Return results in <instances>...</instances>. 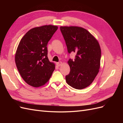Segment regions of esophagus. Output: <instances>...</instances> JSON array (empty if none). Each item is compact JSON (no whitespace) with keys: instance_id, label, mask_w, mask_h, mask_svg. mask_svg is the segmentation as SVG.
<instances>
[{"instance_id":"1","label":"esophagus","mask_w":123,"mask_h":123,"mask_svg":"<svg viewBox=\"0 0 123 123\" xmlns=\"http://www.w3.org/2000/svg\"><path fill=\"white\" fill-rule=\"evenodd\" d=\"M62 64V62H56V65L57 66H60Z\"/></svg>"}]
</instances>
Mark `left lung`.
I'll return each instance as SVG.
<instances>
[{
    "instance_id": "1",
    "label": "left lung",
    "mask_w": 123,
    "mask_h": 123,
    "mask_svg": "<svg viewBox=\"0 0 123 123\" xmlns=\"http://www.w3.org/2000/svg\"><path fill=\"white\" fill-rule=\"evenodd\" d=\"M69 53H76L74 60L69 59L70 68L66 80L70 86L83 89L89 86L98 75L101 50L98 41L85 29L75 26L61 27Z\"/></svg>"
}]
</instances>
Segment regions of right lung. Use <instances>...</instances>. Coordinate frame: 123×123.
<instances>
[{
    "label": "right lung",
    "instance_id": "right-lung-1",
    "mask_svg": "<svg viewBox=\"0 0 123 123\" xmlns=\"http://www.w3.org/2000/svg\"><path fill=\"white\" fill-rule=\"evenodd\" d=\"M57 29L52 25L31 29L18 44L15 56L16 65L23 80L32 87L44 85L55 69V64L48 59L47 46Z\"/></svg>",
    "mask_w": 123,
    "mask_h": 123
}]
</instances>
